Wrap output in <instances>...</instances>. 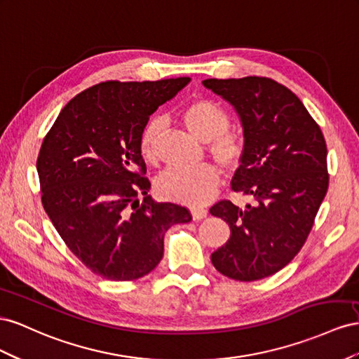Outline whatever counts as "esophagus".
Segmentation results:
<instances>
[{
  "mask_svg": "<svg viewBox=\"0 0 359 359\" xmlns=\"http://www.w3.org/2000/svg\"><path fill=\"white\" fill-rule=\"evenodd\" d=\"M191 213H192L194 221H201L208 217V210H204V209H194Z\"/></svg>",
  "mask_w": 359,
  "mask_h": 359,
  "instance_id": "1",
  "label": "esophagus"
}]
</instances>
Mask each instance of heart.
<instances>
[{"mask_svg": "<svg viewBox=\"0 0 359 359\" xmlns=\"http://www.w3.org/2000/svg\"><path fill=\"white\" fill-rule=\"evenodd\" d=\"M180 118L189 132L208 141L210 158L225 171H236L247 158V141L236 130H230V116L217 102L206 97L194 99L182 108ZM165 121L155 116L147 120L140 134V153L146 162L159 159V147ZM219 172L212 165L197 168H170L156 180V191L162 198L200 208L217 192Z\"/></svg>", "mask_w": 359, "mask_h": 359, "instance_id": "heart-1", "label": "heart"}]
</instances>
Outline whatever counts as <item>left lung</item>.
<instances>
[{
  "label": "left lung",
  "mask_w": 359,
  "mask_h": 359,
  "mask_svg": "<svg viewBox=\"0 0 359 359\" xmlns=\"http://www.w3.org/2000/svg\"><path fill=\"white\" fill-rule=\"evenodd\" d=\"M203 84L238 111L247 158L231 189L254 198L245 209L230 200L210 208L231 231L210 259L231 280L257 281L287 266L309 238L330 185L325 137L299 97L271 78Z\"/></svg>",
  "instance_id": "8db88e82"
}]
</instances>
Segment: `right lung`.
<instances>
[{"instance_id":"obj_1","label":"right lung","mask_w":359,"mask_h":359,"mask_svg":"<svg viewBox=\"0 0 359 359\" xmlns=\"http://www.w3.org/2000/svg\"><path fill=\"white\" fill-rule=\"evenodd\" d=\"M188 83L182 76L96 84L61 109L42 142L37 172L43 209L67 248L102 278L147 275L162 260L165 231L192 219L180 204L147 196L140 153L150 116Z\"/></svg>"}]
</instances>
